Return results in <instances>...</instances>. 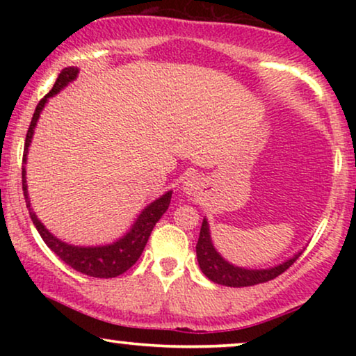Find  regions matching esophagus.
Listing matches in <instances>:
<instances>
[{"mask_svg":"<svg viewBox=\"0 0 356 356\" xmlns=\"http://www.w3.org/2000/svg\"><path fill=\"white\" fill-rule=\"evenodd\" d=\"M201 189V183L197 181V178H186L183 183V191L186 194H196Z\"/></svg>","mask_w":356,"mask_h":356,"instance_id":"obj_1","label":"esophagus"}]
</instances>
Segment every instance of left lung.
<instances>
[{"instance_id":"left-lung-1","label":"left lung","mask_w":356,"mask_h":356,"mask_svg":"<svg viewBox=\"0 0 356 356\" xmlns=\"http://www.w3.org/2000/svg\"><path fill=\"white\" fill-rule=\"evenodd\" d=\"M301 252L303 251L296 252V254L293 257H290L289 261L282 262V264L275 267H269V269H243V267H236L223 259V257L217 252L216 248H213L211 240V232H209L207 218L202 220L201 233H199V240L196 245L197 262L201 270L204 272V275H206L209 280H212L213 284L225 286H251L275 279V277L284 274V272L298 259Z\"/></svg>"}]
</instances>
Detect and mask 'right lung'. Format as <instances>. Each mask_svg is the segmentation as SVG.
Wrapping results in <instances>:
<instances>
[{
    "mask_svg": "<svg viewBox=\"0 0 356 356\" xmlns=\"http://www.w3.org/2000/svg\"><path fill=\"white\" fill-rule=\"evenodd\" d=\"M77 72L79 70L74 66L65 67L58 76V79L53 86V89L48 92V94L43 97V99L38 102L35 111H33L31 126H29L27 136H26V145H24V157L22 162L26 163L27 160V152L29 145L32 143L33 129H35L37 121L40 118V113L43 106L48 102V99L53 95H56L58 92L72 82L77 77ZM22 191L24 197H26V204L29 207V213H31V218L33 225L40 233L43 241L47 243V246L55 252V254L60 257L61 261H65L67 266L76 269L81 274L97 277V279H111V277H118L133 267L136 261L139 259V256L143 254L145 245H147V240L152 233L155 223L160 220V217L167 212L170 206V199H172V191L165 193L163 196L155 199L154 202H150L147 207L144 209L143 212L139 213V217L136 218L134 225L131 227V230L126 233L123 238H120L118 241L111 243V245L106 246H74L67 245V243L58 240L56 236H53L50 232L47 230L45 225L38 220L35 212L31 209V201H29L27 194V181H26V168H22Z\"/></svg>",
    "mask_w": 356,
    "mask_h": 356,
    "instance_id": "add662e5",
    "label": "right lung"
}]
</instances>
